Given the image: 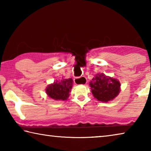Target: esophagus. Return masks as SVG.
Listing matches in <instances>:
<instances>
[{"label": "esophagus", "instance_id": "obj_1", "mask_svg": "<svg viewBox=\"0 0 151 151\" xmlns=\"http://www.w3.org/2000/svg\"><path fill=\"white\" fill-rule=\"evenodd\" d=\"M85 81H86V78L85 77H83V76L75 78V84H76V85H85V84H86V83L85 84L81 83H83Z\"/></svg>", "mask_w": 151, "mask_h": 151}]
</instances>
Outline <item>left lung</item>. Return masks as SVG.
Segmentation results:
<instances>
[{"label":"left lung","instance_id":"8db88e82","mask_svg":"<svg viewBox=\"0 0 151 151\" xmlns=\"http://www.w3.org/2000/svg\"><path fill=\"white\" fill-rule=\"evenodd\" d=\"M90 86L94 98L104 103L112 101L121 91L120 82L103 73L96 74L90 82Z\"/></svg>","mask_w":151,"mask_h":151}]
</instances>
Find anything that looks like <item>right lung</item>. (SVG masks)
<instances>
[{"label": "right lung", "mask_w": 151, "mask_h": 151, "mask_svg": "<svg viewBox=\"0 0 151 151\" xmlns=\"http://www.w3.org/2000/svg\"><path fill=\"white\" fill-rule=\"evenodd\" d=\"M73 79H61L54 83L48 85L46 93L50 98L55 101H65L69 96V93L73 86Z\"/></svg>", "instance_id": "add662e5"}]
</instances>
